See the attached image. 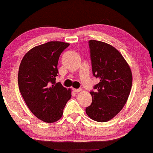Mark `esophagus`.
<instances>
[{
	"label": "esophagus",
	"instance_id": "34e87169",
	"mask_svg": "<svg viewBox=\"0 0 153 153\" xmlns=\"http://www.w3.org/2000/svg\"><path fill=\"white\" fill-rule=\"evenodd\" d=\"M74 91L75 93H79V92L81 91V88H78V89H74Z\"/></svg>",
	"mask_w": 153,
	"mask_h": 153
}]
</instances>
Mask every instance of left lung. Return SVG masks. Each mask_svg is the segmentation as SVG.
Here are the masks:
<instances>
[{"label": "left lung", "instance_id": "1", "mask_svg": "<svg viewBox=\"0 0 153 153\" xmlns=\"http://www.w3.org/2000/svg\"><path fill=\"white\" fill-rule=\"evenodd\" d=\"M92 70L100 82L91 91L92 103L85 112L92 120L107 122L124 107L132 85L128 63L113 46L101 41H89Z\"/></svg>", "mask_w": 153, "mask_h": 153}]
</instances>
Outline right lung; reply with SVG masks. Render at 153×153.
<instances>
[{
    "label": "right lung",
    "mask_w": 153,
    "mask_h": 153,
    "mask_svg": "<svg viewBox=\"0 0 153 153\" xmlns=\"http://www.w3.org/2000/svg\"><path fill=\"white\" fill-rule=\"evenodd\" d=\"M70 44L49 42L33 47L25 54L18 73L20 93L30 111L47 123L61 118L71 89L56 83L60 53Z\"/></svg>",
    "instance_id": "add662e5"
}]
</instances>
